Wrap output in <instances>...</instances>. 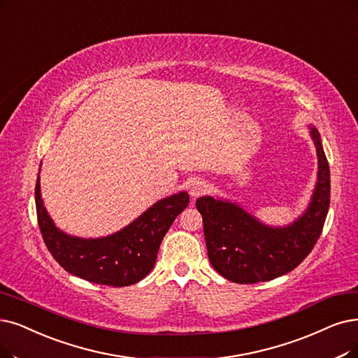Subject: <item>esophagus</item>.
Listing matches in <instances>:
<instances>
[{
  "instance_id": "obj_1",
  "label": "esophagus",
  "mask_w": 358,
  "mask_h": 358,
  "mask_svg": "<svg viewBox=\"0 0 358 358\" xmlns=\"http://www.w3.org/2000/svg\"><path fill=\"white\" fill-rule=\"evenodd\" d=\"M208 191V185L204 180H194L189 185V192L192 196H199Z\"/></svg>"
}]
</instances>
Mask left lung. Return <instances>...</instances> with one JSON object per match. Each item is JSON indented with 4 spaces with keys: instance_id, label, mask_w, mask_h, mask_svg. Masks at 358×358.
Returning a JSON list of instances; mask_svg holds the SVG:
<instances>
[{
    "instance_id": "left-lung-1",
    "label": "left lung",
    "mask_w": 358,
    "mask_h": 358,
    "mask_svg": "<svg viewBox=\"0 0 358 358\" xmlns=\"http://www.w3.org/2000/svg\"><path fill=\"white\" fill-rule=\"evenodd\" d=\"M319 157V182L311 204L294 224L275 229L257 222L241 207L211 196L196 199L201 213L208 260L235 283H257L292 271L316 245L331 203V171L320 135L311 129Z\"/></svg>"
}]
</instances>
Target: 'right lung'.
Wrapping results in <instances>:
<instances>
[{
  "label": "right lung",
  "instance_id": "obj_1",
  "mask_svg": "<svg viewBox=\"0 0 358 358\" xmlns=\"http://www.w3.org/2000/svg\"><path fill=\"white\" fill-rule=\"evenodd\" d=\"M39 231L54 260L69 273L107 287H129L152 270L157 252L171 223L188 207L189 195L180 192L162 199L123 231L107 238L80 239L59 231L44 208L35 187Z\"/></svg>",
  "mask_w": 358,
  "mask_h": 358
}]
</instances>
